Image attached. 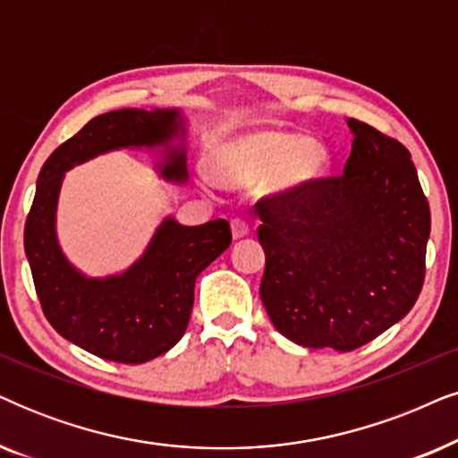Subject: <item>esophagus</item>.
Masks as SVG:
<instances>
[{
  "instance_id": "34e87169",
  "label": "esophagus",
  "mask_w": 458,
  "mask_h": 458,
  "mask_svg": "<svg viewBox=\"0 0 458 458\" xmlns=\"http://www.w3.org/2000/svg\"><path fill=\"white\" fill-rule=\"evenodd\" d=\"M231 233H233V240H242V237L250 233V227H248V223L242 221V218H233V221H231Z\"/></svg>"
}]
</instances>
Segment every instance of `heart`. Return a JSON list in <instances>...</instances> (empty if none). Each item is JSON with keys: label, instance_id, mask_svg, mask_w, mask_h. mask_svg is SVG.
<instances>
[{"label": "heart", "instance_id": "obj_1", "mask_svg": "<svg viewBox=\"0 0 458 458\" xmlns=\"http://www.w3.org/2000/svg\"><path fill=\"white\" fill-rule=\"evenodd\" d=\"M212 172L227 185H250L265 176V193L293 198L313 185L328 164L322 142L284 130L231 136L212 149Z\"/></svg>", "mask_w": 458, "mask_h": 458}]
</instances>
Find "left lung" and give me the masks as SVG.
Wrapping results in <instances>:
<instances>
[{
	"label": "left lung",
	"mask_w": 458,
	"mask_h": 458,
	"mask_svg": "<svg viewBox=\"0 0 458 458\" xmlns=\"http://www.w3.org/2000/svg\"><path fill=\"white\" fill-rule=\"evenodd\" d=\"M352 156L336 178L293 198L260 199V301L296 345L353 352L419 299L429 204L402 142L347 120Z\"/></svg>",
	"instance_id": "left-lung-1"
}]
</instances>
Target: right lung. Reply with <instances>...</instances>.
Returning <instances> with one entry per match:
<instances>
[{
  "label": "right lung",
  "instance_id": "add662e5",
  "mask_svg": "<svg viewBox=\"0 0 458 458\" xmlns=\"http://www.w3.org/2000/svg\"><path fill=\"white\" fill-rule=\"evenodd\" d=\"M117 149L157 153L168 182H187V117L181 109H120L94 117L46 159L25 223V252L47 322L73 345L120 364L164 355L185 335L195 280L231 243L225 218L187 227L165 216L126 271L90 277L56 235L64 172Z\"/></svg>",
  "mask_w": 458,
  "mask_h": 458
}]
</instances>
